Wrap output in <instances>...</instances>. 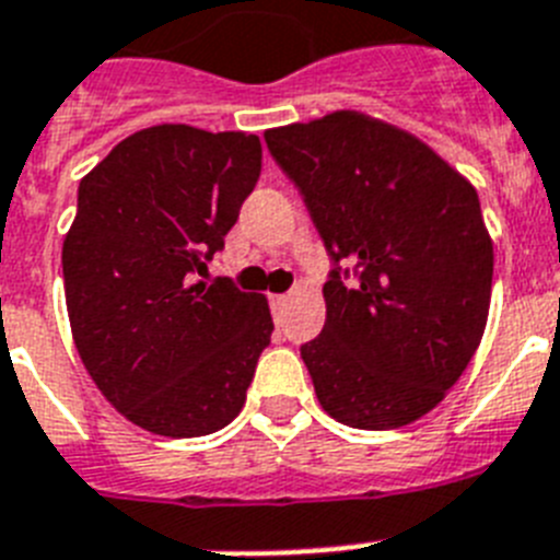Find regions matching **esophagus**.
<instances>
[{"mask_svg":"<svg viewBox=\"0 0 560 560\" xmlns=\"http://www.w3.org/2000/svg\"><path fill=\"white\" fill-rule=\"evenodd\" d=\"M288 304H290V295H284V293L270 295V307H272V313H281V310L288 307Z\"/></svg>","mask_w":560,"mask_h":560,"instance_id":"obj_1","label":"esophagus"}]
</instances>
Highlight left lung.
Returning a JSON list of instances; mask_svg holds the SVG:
<instances>
[{"mask_svg":"<svg viewBox=\"0 0 560 560\" xmlns=\"http://www.w3.org/2000/svg\"><path fill=\"white\" fill-rule=\"evenodd\" d=\"M265 142L332 258L327 322L302 345L318 404L355 430L412 424L462 378L487 327L492 238L476 187L421 139L355 110Z\"/></svg>","mask_w":560,"mask_h":560,"instance_id":"left-lung-1","label":"left lung"}]
</instances>
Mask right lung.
Returning <instances> with one entry per match:
<instances>
[{
	"instance_id": "add662e5",
	"label": "right lung",
	"mask_w": 560,
	"mask_h": 560,
	"mask_svg": "<svg viewBox=\"0 0 560 560\" xmlns=\"http://www.w3.org/2000/svg\"><path fill=\"white\" fill-rule=\"evenodd\" d=\"M258 173V136L156 125L79 182L62 247L70 330L102 396L142 430L196 439L242 412L270 307L230 279L196 276Z\"/></svg>"
}]
</instances>
